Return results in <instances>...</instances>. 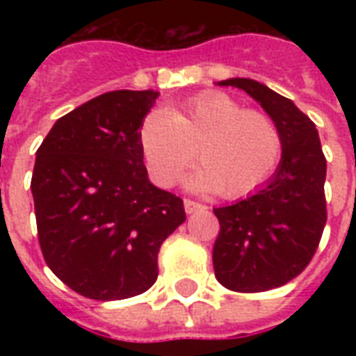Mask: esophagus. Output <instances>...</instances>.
Returning a JSON list of instances; mask_svg holds the SVG:
<instances>
[{
    "instance_id": "34e87169",
    "label": "esophagus",
    "mask_w": 356,
    "mask_h": 356,
    "mask_svg": "<svg viewBox=\"0 0 356 356\" xmlns=\"http://www.w3.org/2000/svg\"><path fill=\"white\" fill-rule=\"evenodd\" d=\"M201 209H203V205L197 203V201L184 200V211H186V214H194V212L201 211Z\"/></svg>"
}]
</instances>
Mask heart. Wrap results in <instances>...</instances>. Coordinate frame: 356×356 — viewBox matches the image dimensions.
<instances>
[{"mask_svg":"<svg viewBox=\"0 0 356 356\" xmlns=\"http://www.w3.org/2000/svg\"><path fill=\"white\" fill-rule=\"evenodd\" d=\"M138 140L156 184L177 183L197 155L203 168L190 177V186L220 190L229 200L260 188L282 155L277 123L223 92H205L170 111H151L140 123Z\"/></svg>","mask_w":356,"mask_h":356,"instance_id":"heart-1","label":"heart"}]
</instances>
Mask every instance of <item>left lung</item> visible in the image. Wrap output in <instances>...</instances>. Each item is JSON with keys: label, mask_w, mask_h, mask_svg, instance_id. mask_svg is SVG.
<instances>
[{"label": "left lung", "mask_w": 356, "mask_h": 356, "mask_svg": "<svg viewBox=\"0 0 356 356\" xmlns=\"http://www.w3.org/2000/svg\"><path fill=\"white\" fill-rule=\"evenodd\" d=\"M218 85L248 92L282 136L281 162L270 181L245 200L214 209L216 279L233 292H266L292 281L314 257L327 222V161L314 122L292 99L243 77Z\"/></svg>", "instance_id": "1"}]
</instances>
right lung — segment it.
Wrapping results in <instances>:
<instances>
[{"mask_svg": "<svg viewBox=\"0 0 356 356\" xmlns=\"http://www.w3.org/2000/svg\"><path fill=\"white\" fill-rule=\"evenodd\" d=\"M159 92L114 90L58 118L36 151L31 192L42 254L97 301L144 293L159 249L186 220L183 200L147 179L138 131Z\"/></svg>", "mask_w": 356, "mask_h": 356, "instance_id": "right-lung-1", "label": "right lung"}]
</instances>
